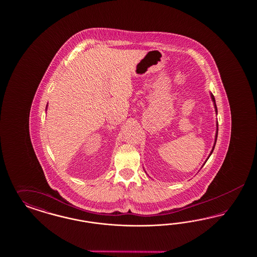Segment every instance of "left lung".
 <instances>
[{
  "label": "left lung",
  "instance_id": "1",
  "mask_svg": "<svg viewBox=\"0 0 257 257\" xmlns=\"http://www.w3.org/2000/svg\"><path fill=\"white\" fill-rule=\"evenodd\" d=\"M210 96H211V99H212V101H213V103H214V107H215V111H216V114L218 115V109H217V104H216V101H215V97H214V95L213 94L211 93L210 92ZM218 121H217V131H216V136H215V142H214V145H213V148H212V150H211L210 154H209V156H208V157H207V159L205 160V162H204V164L206 163V161L208 160V158L210 157L211 155H212V153H213V151H214V149H215V145H216V142H217V138H218ZM203 164V165H204ZM202 165V166H203ZM146 172V171H145Z\"/></svg>",
  "mask_w": 257,
  "mask_h": 257
}]
</instances>
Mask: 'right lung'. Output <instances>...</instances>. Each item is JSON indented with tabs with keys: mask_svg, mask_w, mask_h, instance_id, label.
<instances>
[{
	"mask_svg": "<svg viewBox=\"0 0 257 257\" xmlns=\"http://www.w3.org/2000/svg\"><path fill=\"white\" fill-rule=\"evenodd\" d=\"M47 106H48V105H47ZM47 106H46V110H47Z\"/></svg>",
	"mask_w": 257,
	"mask_h": 257,
	"instance_id": "1",
	"label": "right lung"
}]
</instances>
